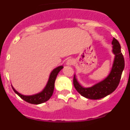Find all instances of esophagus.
Here are the masks:
<instances>
[{"instance_id":"obj_1","label":"esophagus","mask_w":130,"mask_h":130,"mask_svg":"<svg viewBox=\"0 0 130 130\" xmlns=\"http://www.w3.org/2000/svg\"><path fill=\"white\" fill-rule=\"evenodd\" d=\"M73 64H74V60L73 59H72V58L68 59L67 60V62H66V64L68 65V66H72Z\"/></svg>"}]
</instances>
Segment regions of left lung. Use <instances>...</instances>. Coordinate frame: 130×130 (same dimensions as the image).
Returning a JSON list of instances; mask_svg holds the SVG:
<instances>
[{
  "label": "left lung",
  "mask_w": 130,
  "mask_h": 130,
  "mask_svg": "<svg viewBox=\"0 0 130 130\" xmlns=\"http://www.w3.org/2000/svg\"><path fill=\"white\" fill-rule=\"evenodd\" d=\"M112 52L115 55V57L109 75L104 81L92 87L84 88L77 82L75 75L73 77V85L81 96L91 100L101 99L114 92L119 86L124 68V58L122 54L120 43L115 38L112 40Z\"/></svg>",
  "instance_id": "left-lung-1"
}]
</instances>
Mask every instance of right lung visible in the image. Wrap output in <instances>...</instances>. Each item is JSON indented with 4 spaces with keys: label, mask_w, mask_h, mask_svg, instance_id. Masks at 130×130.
<instances>
[{
    "label": "right lung",
    "mask_w": 130,
    "mask_h": 130,
    "mask_svg": "<svg viewBox=\"0 0 130 130\" xmlns=\"http://www.w3.org/2000/svg\"><path fill=\"white\" fill-rule=\"evenodd\" d=\"M63 68L62 66H58V67L54 69L52 72L50 74L49 76V80L47 83L46 86L45 87V88L42 90L41 92L36 94L35 95H32V96H24V95L21 94L20 93L18 92V91H16L15 90L13 87H12L13 91L19 96V97L25 100V102H28L29 104H40L42 103L47 102L50 99V98L52 96L53 93L54 87H55V79L57 78L58 73Z\"/></svg>",
    "instance_id": "right-lung-1"
}]
</instances>
